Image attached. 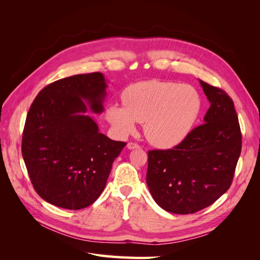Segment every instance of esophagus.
Returning a JSON list of instances; mask_svg holds the SVG:
<instances>
[{"mask_svg":"<svg viewBox=\"0 0 260 260\" xmlns=\"http://www.w3.org/2000/svg\"><path fill=\"white\" fill-rule=\"evenodd\" d=\"M127 147H128L129 149H135V148H139V147H140V145H139V144H137V143L129 142V143L127 144Z\"/></svg>","mask_w":260,"mask_h":260,"instance_id":"1","label":"esophagus"}]
</instances>
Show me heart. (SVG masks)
I'll use <instances>...</instances> for the list:
<instances>
[{"instance_id": "b5f03b06", "label": "heart", "mask_w": 260, "mask_h": 260, "mask_svg": "<svg viewBox=\"0 0 260 260\" xmlns=\"http://www.w3.org/2000/svg\"><path fill=\"white\" fill-rule=\"evenodd\" d=\"M123 104L112 103L105 117L119 136L136 130L143 122L146 140L152 145L170 148L190 133L201 112V98L193 86L160 80L133 83L122 92Z\"/></svg>"}]
</instances>
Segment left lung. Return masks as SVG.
<instances>
[{
	"instance_id": "obj_1",
	"label": "left lung",
	"mask_w": 260,
	"mask_h": 260,
	"mask_svg": "<svg viewBox=\"0 0 260 260\" xmlns=\"http://www.w3.org/2000/svg\"><path fill=\"white\" fill-rule=\"evenodd\" d=\"M200 83L210 103L204 123L174 148L148 152V190L172 214H194L215 203L229 190L241 154L233 101L223 90Z\"/></svg>"
}]
</instances>
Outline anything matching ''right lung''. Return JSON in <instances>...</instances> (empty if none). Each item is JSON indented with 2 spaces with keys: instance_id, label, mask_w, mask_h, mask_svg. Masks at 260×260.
<instances>
[{
  "instance_id": "right-lung-1",
  "label": "right lung",
  "mask_w": 260,
  "mask_h": 260,
  "mask_svg": "<svg viewBox=\"0 0 260 260\" xmlns=\"http://www.w3.org/2000/svg\"><path fill=\"white\" fill-rule=\"evenodd\" d=\"M106 88L103 74L75 75L46 85L30 106L21 153L36 192L52 205L90 206L125 146L101 133L86 115L87 104L93 113L104 111Z\"/></svg>"
}]
</instances>
